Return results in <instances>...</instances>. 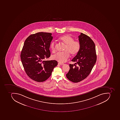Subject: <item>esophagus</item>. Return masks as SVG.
I'll return each instance as SVG.
<instances>
[{
    "instance_id": "34e87169",
    "label": "esophagus",
    "mask_w": 120,
    "mask_h": 120,
    "mask_svg": "<svg viewBox=\"0 0 120 120\" xmlns=\"http://www.w3.org/2000/svg\"><path fill=\"white\" fill-rule=\"evenodd\" d=\"M58 64L60 65H64V63H61V62H59Z\"/></svg>"
}]
</instances>
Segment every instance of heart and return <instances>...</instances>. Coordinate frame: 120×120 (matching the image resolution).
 Instances as JSON below:
<instances>
[{"instance_id": "obj_1", "label": "heart", "mask_w": 120, "mask_h": 120, "mask_svg": "<svg viewBox=\"0 0 120 120\" xmlns=\"http://www.w3.org/2000/svg\"><path fill=\"white\" fill-rule=\"evenodd\" d=\"M59 41L65 45L64 52L58 53L52 56L53 60L60 62L66 61L69 56V53L72 55H74L79 52L81 48V44L79 41H74L73 38L68 34L64 35L59 38ZM50 48L53 53L56 51L55 43L53 41L51 43Z\"/></svg>"}]
</instances>
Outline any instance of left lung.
<instances>
[{
  "label": "left lung",
  "mask_w": 120,
  "mask_h": 120,
  "mask_svg": "<svg viewBox=\"0 0 120 120\" xmlns=\"http://www.w3.org/2000/svg\"><path fill=\"white\" fill-rule=\"evenodd\" d=\"M79 38L81 44L80 50L72 60L77 65L69 64V70L66 74L67 78L74 82H80L87 77L97 60L94 41L90 37L81 33Z\"/></svg>",
  "instance_id": "8db88e82"
}]
</instances>
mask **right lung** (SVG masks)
I'll use <instances>...</instances> for the list:
<instances>
[{
    "mask_svg": "<svg viewBox=\"0 0 120 120\" xmlns=\"http://www.w3.org/2000/svg\"><path fill=\"white\" fill-rule=\"evenodd\" d=\"M53 38L51 33L41 32L30 35L24 41L21 61L26 74L35 81L47 80L58 65L55 60H44L51 55L49 48Z\"/></svg>",
    "mask_w": 120,
    "mask_h": 120,
    "instance_id": "obj_1",
    "label": "right lung"
}]
</instances>
